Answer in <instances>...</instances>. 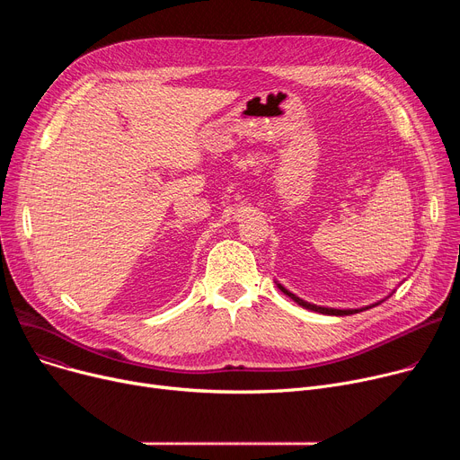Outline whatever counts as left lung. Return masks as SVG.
<instances>
[{"mask_svg":"<svg viewBox=\"0 0 460 460\" xmlns=\"http://www.w3.org/2000/svg\"><path fill=\"white\" fill-rule=\"evenodd\" d=\"M276 285H278V288L279 291L283 293V295H287L288 298H293L298 305H302V307H305V309H311V311H317V313H323V315H335V317H343V315H352V313H359V311H366V309H369V307H375V305H378L380 302H384V300H380V302H375V304H371V305H366V307H358V309H335V307H324V305H315V304H309V302H305V300H302L300 296H296V295H293L291 291H287V288L281 285V283H278L276 281Z\"/></svg>","mask_w":460,"mask_h":460,"instance_id":"obj_1","label":"left lung"}]
</instances>
